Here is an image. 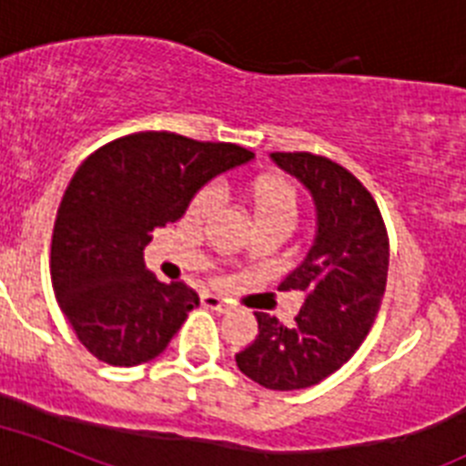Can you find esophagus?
I'll use <instances>...</instances> for the list:
<instances>
[{
	"label": "esophagus",
	"mask_w": 466,
	"mask_h": 466,
	"mask_svg": "<svg viewBox=\"0 0 466 466\" xmlns=\"http://www.w3.org/2000/svg\"><path fill=\"white\" fill-rule=\"evenodd\" d=\"M203 308H208V310H215V312H229V303H225L222 299H218V296H213V293H206L201 299Z\"/></svg>",
	"instance_id": "esophagus-1"
}]
</instances>
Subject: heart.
Here are the masks:
<instances>
[{
	"instance_id": "1",
	"label": "heart",
	"mask_w": 466,
	"mask_h": 466,
	"mask_svg": "<svg viewBox=\"0 0 466 466\" xmlns=\"http://www.w3.org/2000/svg\"><path fill=\"white\" fill-rule=\"evenodd\" d=\"M246 198L251 203L256 227L272 225L289 232L299 220V187L293 185L291 179L281 177V175H265V177L253 179L248 185V191H246ZM215 203H218V191L213 187L198 189L191 198L189 210H187L189 220L197 222V225L208 220L210 213L215 210Z\"/></svg>"
}]
</instances>
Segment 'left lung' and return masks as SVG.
I'll return each instance as SVG.
<instances>
[{
  "instance_id": "8db88e82",
  "label": "left lung",
  "mask_w": 466,
  "mask_h": 466,
  "mask_svg": "<svg viewBox=\"0 0 466 466\" xmlns=\"http://www.w3.org/2000/svg\"><path fill=\"white\" fill-rule=\"evenodd\" d=\"M272 158L310 189L318 237L279 284L306 296L293 324L256 312V341L237 353V367L269 390H299L341 370L372 329L389 277V232L372 194L336 160L310 151Z\"/></svg>"
}]
</instances>
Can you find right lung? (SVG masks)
I'll list each match as a JSON object with an SVG mask.
<instances>
[{
	"instance_id": "add662e5",
	"label": "right lung",
	"mask_w": 466,
	"mask_h": 466,
	"mask_svg": "<svg viewBox=\"0 0 466 466\" xmlns=\"http://www.w3.org/2000/svg\"><path fill=\"white\" fill-rule=\"evenodd\" d=\"M251 158L237 144L148 130L104 144L77 167L54 222L49 269L58 308L94 358L135 367L166 350L198 296L185 281L156 279L144 246L210 177Z\"/></svg>"
}]
</instances>
